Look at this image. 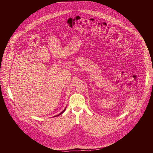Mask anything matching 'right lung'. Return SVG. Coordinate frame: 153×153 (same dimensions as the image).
I'll use <instances>...</instances> for the list:
<instances>
[{
	"label": "right lung",
	"instance_id": "right-lung-1",
	"mask_svg": "<svg viewBox=\"0 0 153 153\" xmlns=\"http://www.w3.org/2000/svg\"><path fill=\"white\" fill-rule=\"evenodd\" d=\"M66 108V107H65V108L64 109V110H63V111H62V112H61L60 114H58V115H56V116H55V117H58V116H59V115H60L61 114H62L63 112H65V111Z\"/></svg>",
	"mask_w": 153,
	"mask_h": 153
}]
</instances>
